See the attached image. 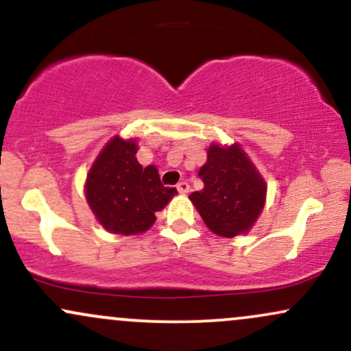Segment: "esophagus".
<instances>
[{"label": "esophagus", "instance_id": "obj_1", "mask_svg": "<svg viewBox=\"0 0 351 351\" xmlns=\"http://www.w3.org/2000/svg\"><path fill=\"white\" fill-rule=\"evenodd\" d=\"M177 191H179L180 194H187V192L191 191V186H189L186 180H182V182L177 184Z\"/></svg>", "mask_w": 351, "mask_h": 351}]
</instances>
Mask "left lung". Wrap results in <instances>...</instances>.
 I'll return each mask as SVG.
<instances>
[{"mask_svg": "<svg viewBox=\"0 0 351 351\" xmlns=\"http://www.w3.org/2000/svg\"><path fill=\"white\" fill-rule=\"evenodd\" d=\"M199 177L204 189L189 199L208 230L226 239L247 234L265 206L267 184L240 144L212 143Z\"/></svg>", "mask_w": 351, "mask_h": 351, "instance_id": "obj_1", "label": "left lung"}]
</instances>
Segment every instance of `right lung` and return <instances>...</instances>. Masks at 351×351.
I'll return each mask as SVG.
<instances>
[{"mask_svg": "<svg viewBox=\"0 0 351 351\" xmlns=\"http://www.w3.org/2000/svg\"><path fill=\"white\" fill-rule=\"evenodd\" d=\"M137 139L114 136L90 165L84 195L97 222L111 234L139 235L154 226L156 212L176 189L164 187L156 165L137 162Z\"/></svg>", "mask_w": 351, "mask_h": 351, "instance_id": "obj_1", "label": "right lung"}]
</instances>
